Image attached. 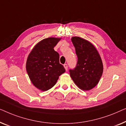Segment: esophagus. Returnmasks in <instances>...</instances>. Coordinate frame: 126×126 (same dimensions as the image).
<instances>
[{
    "mask_svg": "<svg viewBox=\"0 0 126 126\" xmlns=\"http://www.w3.org/2000/svg\"><path fill=\"white\" fill-rule=\"evenodd\" d=\"M63 65H64V68L65 69V70H67V69H68V65H67V64H64Z\"/></svg>",
    "mask_w": 126,
    "mask_h": 126,
    "instance_id": "esophagus-1",
    "label": "esophagus"
}]
</instances>
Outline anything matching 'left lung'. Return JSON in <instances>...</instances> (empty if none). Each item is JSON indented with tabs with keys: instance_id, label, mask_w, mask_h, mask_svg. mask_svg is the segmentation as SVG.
Wrapping results in <instances>:
<instances>
[{
	"instance_id": "obj_1",
	"label": "left lung",
	"mask_w": 126,
	"mask_h": 126,
	"mask_svg": "<svg viewBox=\"0 0 126 126\" xmlns=\"http://www.w3.org/2000/svg\"><path fill=\"white\" fill-rule=\"evenodd\" d=\"M72 42L78 57L76 67L70 69L71 77L81 90L88 91L98 84L103 73V63L98 51L91 43L79 37Z\"/></svg>"
}]
</instances>
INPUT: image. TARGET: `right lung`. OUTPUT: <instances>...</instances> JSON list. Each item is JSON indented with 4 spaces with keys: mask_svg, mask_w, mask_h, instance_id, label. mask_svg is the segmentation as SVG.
<instances>
[{
    "mask_svg": "<svg viewBox=\"0 0 126 126\" xmlns=\"http://www.w3.org/2000/svg\"><path fill=\"white\" fill-rule=\"evenodd\" d=\"M61 38H48L35 46L28 55L26 70L31 82L42 91H47L56 84L65 71L59 63V54L54 48Z\"/></svg>",
    "mask_w": 126,
    "mask_h": 126,
    "instance_id": "add662e5",
    "label": "right lung"
}]
</instances>
